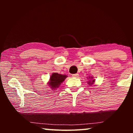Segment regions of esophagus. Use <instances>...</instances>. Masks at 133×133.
Masks as SVG:
<instances>
[{
	"mask_svg": "<svg viewBox=\"0 0 133 133\" xmlns=\"http://www.w3.org/2000/svg\"><path fill=\"white\" fill-rule=\"evenodd\" d=\"M78 76H79L78 74H73V75H72V77H75V78H77V77H78Z\"/></svg>",
	"mask_w": 133,
	"mask_h": 133,
	"instance_id": "obj_1",
	"label": "esophagus"
}]
</instances>
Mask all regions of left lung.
<instances>
[{
    "instance_id": "1",
    "label": "left lung",
    "mask_w": 133,
    "mask_h": 133,
    "mask_svg": "<svg viewBox=\"0 0 133 133\" xmlns=\"http://www.w3.org/2000/svg\"><path fill=\"white\" fill-rule=\"evenodd\" d=\"M93 77H89L90 79H91V80L89 81V82H88V83H89V84H90V85H92L93 84H94V82H95V80H93Z\"/></svg>"
}]
</instances>
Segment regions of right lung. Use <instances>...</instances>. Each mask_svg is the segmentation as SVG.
<instances>
[{
  "label": "right lung",
  "mask_w": 133,
  "mask_h": 133,
  "mask_svg": "<svg viewBox=\"0 0 133 133\" xmlns=\"http://www.w3.org/2000/svg\"><path fill=\"white\" fill-rule=\"evenodd\" d=\"M67 77L66 75L58 74L57 73H53L50 77V81L48 82V84L51 89H55L59 87L63 82H64Z\"/></svg>",
  "instance_id": "right-lung-1"
}]
</instances>
